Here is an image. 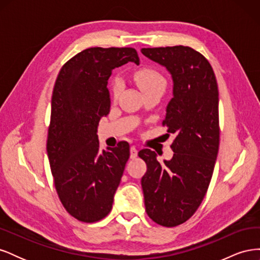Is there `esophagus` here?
<instances>
[{
    "mask_svg": "<svg viewBox=\"0 0 260 260\" xmlns=\"http://www.w3.org/2000/svg\"><path fill=\"white\" fill-rule=\"evenodd\" d=\"M137 155H138L137 147L136 146H131V148H130V157L133 159V158H136Z\"/></svg>",
    "mask_w": 260,
    "mask_h": 260,
    "instance_id": "34e87169",
    "label": "esophagus"
}]
</instances>
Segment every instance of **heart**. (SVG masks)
Instances as JSON below:
<instances>
[{
  "mask_svg": "<svg viewBox=\"0 0 260 260\" xmlns=\"http://www.w3.org/2000/svg\"><path fill=\"white\" fill-rule=\"evenodd\" d=\"M135 80L144 94L156 91L164 92L166 89V79L164 76L152 68H142L135 74ZM113 96L117 98L121 91V81L119 78H114L111 83Z\"/></svg>",
  "mask_w": 260,
  "mask_h": 260,
  "instance_id": "heart-1",
  "label": "heart"
}]
</instances>
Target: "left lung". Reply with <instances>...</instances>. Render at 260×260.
<instances>
[{"label":"left lung","mask_w":260,"mask_h":260,"mask_svg":"<svg viewBox=\"0 0 260 260\" xmlns=\"http://www.w3.org/2000/svg\"><path fill=\"white\" fill-rule=\"evenodd\" d=\"M142 54L166 67L172 99L162 125L175 135L174 156L160 164L154 151L139 156L147 166L141 180L145 210L153 221L176 226L190 219L205 198L219 149V92L209 61L183 45L142 49Z\"/></svg>","instance_id":"1"}]
</instances>
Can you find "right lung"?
<instances>
[{
    "label": "right lung",
    "mask_w": 260,
    "mask_h": 260,
    "mask_svg": "<svg viewBox=\"0 0 260 260\" xmlns=\"http://www.w3.org/2000/svg\"><path fill=\"white\" fill-rule=\"evenodd\" d=\"M128 61L139 65L132 48H90L61 67L52 95L49 161L62 206L82 222H96L112 210L130 149L128 142L100 151L98 125L108 115L107 80Z\"/></svg>",
    "instance_id": "obj_1"
}]
</instances>
